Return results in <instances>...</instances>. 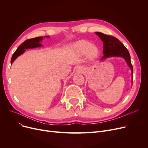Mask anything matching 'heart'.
Instances as JSON below:
<instances>
[{"mask_svg": "<svg viewBox=\"0 0 148 148\" xmlns=\"http://www.w3.org/2000/svg\"><path fill=\"white\" fill-rule=\"evenodd\" d=\"M74 49L80 54H88L90 58H95L98 53V49L92 43L87 40H81L74 45Z\"/></svg>", "mask_w": 148, "mask_h": 148, "instance_id": "obj_1", "label": "heart"}]
</instances>
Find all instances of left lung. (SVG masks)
<instances>
[{"label":"left lung","instance_id":"left-lung-1","mask_svg":"<svg viewBox=\"0 0 148 148\" xmlns=\"http://www.w3.org/2000/svg\"><path fill=\"white\" fill-rule=\"evenodd\" d=\"M103 42V60L110 57H122L125 60L127 65L130 66L132 75L133 74V68L131 62V58L129 51L124 45L116 38L105 35L101 32H95Z\"/></svg>","mask_w":148,"mask_h":148}]
</instances>
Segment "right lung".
<instances>
[{
	"label": "right lung",
	"mask_w": 148,
	"mask_h": 148,
	"mask_svg": "<svg viewBox=\"0 0 148 148\" xmlns=\"http://www.w3.org/2000/svg\"><path fill=\"white\" fill-rule=\"evenodd\" d=\"M45 37L48 38L49 37V36H46ZM42 39L43 36H39L32 39H29V40H27L23 42L13 54L11 60V64H12L13 63V62L17 59V58L18 56L21 55V54L24 53L25 49H34L42 46V45L40 44V41L42 40Z\"/></svg>",
	"instance_id": "right-lung-1"
}]
</instances>
